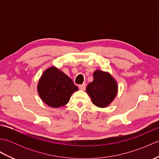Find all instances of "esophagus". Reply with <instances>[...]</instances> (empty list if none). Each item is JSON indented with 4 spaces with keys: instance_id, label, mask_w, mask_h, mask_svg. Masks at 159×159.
Listing matches in <instances>:
<instances>
[{
    "instance_id": "obj_1",
    "label": "esophagus",
    "mask_w": 159,
    "mask_h": 159,
    "mask_svg": "<svg viewBox=\"0 0 159 159\" xmlns=\"http://www.w3.org/2000/svg\"><path fill=\"white\" fill-rule=\"evenodd\" d=\"M85 86H86L85 83H83L82 85H79V89H80V90L84 91V90L85 89Z\"/></svg>"
}]
</instances>
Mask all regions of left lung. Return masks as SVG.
<instances>
[{"label": "left lung", "mask_w": 159, "mask_h": 159, "mask_svg": "<svg viewBox=\"0 0 159 159\" xmlns=\"http://www.w3.org/2000/svg\"><path fill=\"white\" fill-rule=\"evenodd\" d=\"M86 92L94 105L107 107L117 96V83L109 72L96 70L93 72V80L87 85Z\"/></svg>", "instance_id": "1"}]
</instances>
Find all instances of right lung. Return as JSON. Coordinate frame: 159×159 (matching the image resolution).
<instances>
[{
    "label": "right lung",
    "instance_id": "1",
    "mask_svg": "<svg viewBox=\"0 0 159 159\" xmlns=\"http://www.w3.org/2000/svg\"><path fill=\"white\" fill-rule=\"evenodd\" d=\"M78 89L72 80L56 67L46 69L38 85L39 97L43 102L52 108L66 105L72 94Z\"/></svg>",
    "mask_w": 159,
    "mask_h": 159
}]
</instances>
